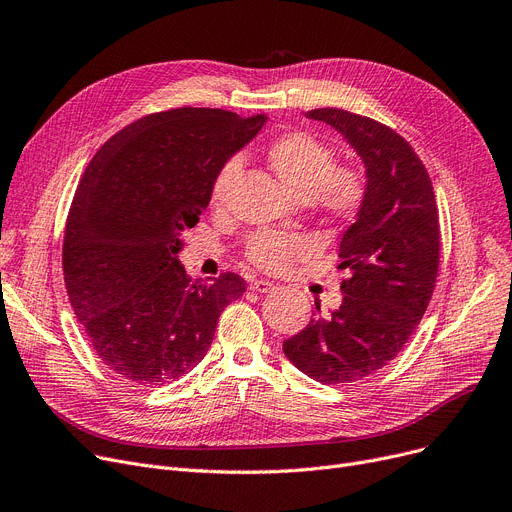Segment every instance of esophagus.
<instances>
[{"mask_svg":"<svg viewBox=\"0 0 512 512\" xmlns=\"http://www.w3.org/2000/svg\"><path fill=\"white\" fill-rule=\"evenodd\" d=\"M251 290H255V292H274L276 286L272 282H267V280H253Z\"/></svg>","mask_w":512,"mask_h":512,"instance_id":"esophagus-1","label":"esophagus"}]
</instances>
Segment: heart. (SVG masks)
Listing matches in <instances>:
<instances>
[{
	"mask_svg": "<svg viewBox=\"0 0 512 512\" xmlns=\"http://www.w3.org/2000/svg\"><path fill=\"white\" fill-rule=\"evenodd\" d=\"M265 159L292 193L307 199L328 224L355 222L367 201L369 182L355 161H334V149L305 130H286L270 141ZM236 176V161L228 164L211 184V207H222ZM315 253V240L307 234L259 230L245 245V259L267 274H282L290 265Z\"/></svg>",
	"mask_w": 512,
	"mask_h": 512,
	"instance_id": "b5f03b06",
	"label": "heart"
}]
</instances>
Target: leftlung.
<instances>
[{"mask_svg":"<svg viewBox=\"0 0 512 512\" xmlns=\"http://www.w3.org/2000/svg\"><path fill=\"white\" fill-rule=\"evenodd\" d=\"M307 118L334 126L365 161L369 193L340 240L342 305L284 340V355L321 384H353L405 348L432 301L440 270V218L423 161L390 126L319 107Z\"/></svg>","mask_w":512,"mask_h":512,"instance_id":"1","label":"left lung"}]
</instances>
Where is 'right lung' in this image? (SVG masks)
<instances>
[{"label":"right lung","mask_w":512,"mask_h":512,"mask_svg":"<svg viewBox=\"0 0 512 512\" xmlns=\"http://www.w3.org/2000/svg\"><path fill=\"white\" fill-rule=\"evenodd\" d=\"M265 114L176 107L118 130L74 193L62 270L101 363L137 386L174 382L207 355L222 311L247 290L234 272L193 280L178 263L211 184Z\"/></svg>","instance_id":"right-lung-1"}]
</instances>
